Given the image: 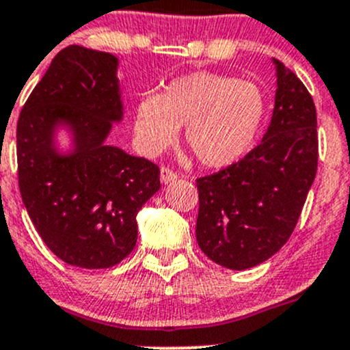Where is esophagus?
<instances>
[{
    "label": "esophagus",
    "instance_id": "1",
    "mask_svg": "<svg viewBox=\"0 0 350 350\" xmlns=\"http://www.w3.org/2000/svg\"><path fill=\"white\" fill-rule=\"evenodd\" d=\"M174 179H178V174H176L172 169L169 167H162L160 169V181L164 183V185H167V183L174 181Z\"/></svg>",
    "mask_w": 350,
    "mask_h": 350
}]
</instances>
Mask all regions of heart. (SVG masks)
<instances>
[{"label":"heart","mask_w":350,"mask_h":350,"mask_svg":"<svg viewBox=\"0 0 350 350\" xmlns=\"http://www.w3.org/2000/svg\"><path fill=\"white\" fill-rule=\"evenodd\" d=\"M266 116L262 90L217 72H193L171 81L160 94H145L135 109V136L157 155L185 126L186 145L204 167L234 164L256 142Z\"/></svg>","instance_id":"heart-1"}]
</instances>
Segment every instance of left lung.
<instances>
[{
  "label": "left lung",
  "instance_id": "8db88e82",
  "mask_svg": "<svg viewBox=\"0 0 350 350\" xmlns=\"http://www.w3.org/2000/svg\"><path fill=\"white\" fill-rule=\"evenodd\" d=\"M262 142L241 160L197 179V241L219 266L243 271L278 252L297 226L318 171L316 107L282 62Z\"/></svg>",
  "mask_w": 350,
  "mask_h": 350
}]
</instances>
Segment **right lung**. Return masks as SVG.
<instances>
[{
  "label": "right lung",
  "instance_id": "right-lung-1",
  "mask_svg": "<svg viewBox=\"0 0 350 350\" xmlns=\"http://www.w3.org/2000/svg\"><path fill=\"white\" fill-rule=\"evenodd\" d=\"M119 60L84 46L64 48L32 90L17 124L18 188L48 249L70 266L105 269L136 245V214L160 188V169L107 145L124 117ZM65 125L75 148L60 154Z\"/></svg>",
  "mask_w": 350,
  "mask_h": 350
}]
</instances>
